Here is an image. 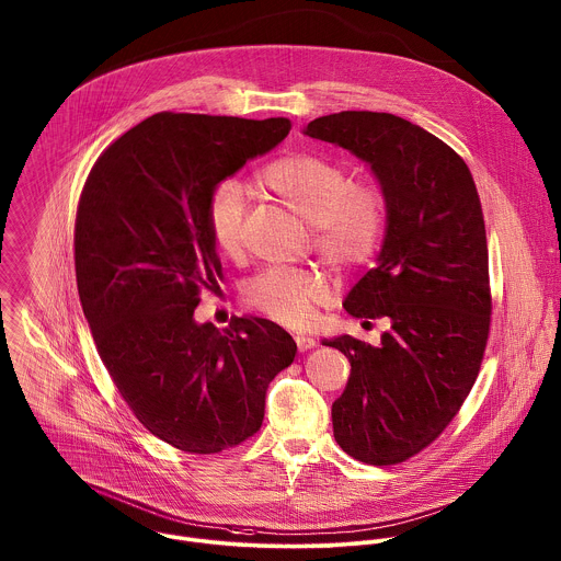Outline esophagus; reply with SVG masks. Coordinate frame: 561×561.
I'll list each match as a JSON object with an SVG mask.
<instances>
[{"label": "esophagus", "mask_w": 561, "mask_h": 561, "mask_svg": "<svg viewBox=\"0 0 561 561\" xmlns=\"http://www.w3.org/2000/svg\"><path fill=\"white\" fill-rule=\"evenodd\" d=\"M295 343H297V350H299V352H308V350H312V347L317 345V341L310 339V336H306V334H297V336H295Z\"/></svg>", "instance_id": "obj_1"}]
</instances>
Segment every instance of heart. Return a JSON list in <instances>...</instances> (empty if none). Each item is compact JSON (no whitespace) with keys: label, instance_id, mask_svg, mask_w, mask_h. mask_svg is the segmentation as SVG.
<instances>
[{"label":"heart","instance_id":"b5f03b06","mask_svg":"<svg viewBox=\"0 0 561 561\" xmlns=\"http://www.w3.org/2000/svg\"><path fill=\"white\" fill-rule=\"evenodd\" d=\"M260 181L312 225L314 247L330 266L356 268L378 251L387 227V196L378 185L350 183L343 165L312 152L268 163ZM205 216L216 249L238 257L244 247L247 190L238 181L218 183ZM328 295L330 279L314 266H271L244 288L253 308L288 325L306 323Z\"/></svg>","mask_w":561,"mask_h":561}]
</instances>
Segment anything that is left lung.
<instances>
[{
	"mask_svg": "<svg viewBox=\"0 0 561 561\" xmlns=\"http://www.w3.org/2000/svg\"><path fill=\"white\" fill-rule=\"evenodd\" d=\"M304 133L365 161L387 196L376 266L345 297L356 319H380V345L323 341L352 374L332 404L336 444L369 466L424 450L477 382L492 295L481 198L466 161L422 126L374 111L312 119Z\"/></svg>",
	"mask_w": 561,
	"mask_h": 561,
	"instance_id": "1",
	"label": "left lung"
}]
</instances>
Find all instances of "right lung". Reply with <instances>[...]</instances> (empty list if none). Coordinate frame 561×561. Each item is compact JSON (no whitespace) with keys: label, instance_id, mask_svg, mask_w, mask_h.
<instances>
[{"label":"right lung","instance_id":"right-lung-1","mask_svg":"<svg viewBox=\"0 0 561 561\" xmlns=\"http://www.w3.org/2000/svg\"><path fill=\"white\" fill-rule=\"evenodd\" d=\"M288 130L286 117L154 113L98 157L80 194L76 282L98 354L135 417L183 453L255 435L271 380L297 354L268 319H194L201 288L222 277L207 198Z\"/></svg>","mask_w":561,"mask_h":561}]
</instances>
